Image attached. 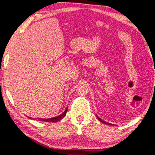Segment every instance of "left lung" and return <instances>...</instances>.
Returning a JSON list of instances; mask_svg holds the SVG:
<instances>
[{"mask_svg":"<svg viewBox=\"0 0 155 155\" xmlns=\"http://www.w3.org/2000/svg\"><path fill=\"white\" fill-rule=\"evenodd\" d=\"M97 119H98L100 121V122L104 123V124H106L110 125V126H113V125H114V124H110V123H107V122H105V121H104V120H101V119H100V118L99 117H98V116H97Z\"/></svg>","mask_w":155,"mask_h":155,"instance_id":"1","label":"left lung"}]
</instances>
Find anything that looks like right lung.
Masks as SVG:
<instances>
[{
  "label": "right lung",
  "instance_id": "1",
  "mask_svg": "<svg viewBox=\"0 0 155 155\" xmlns=\"http://www.w3.org/2000/svg\"><path fill=\"white\" fill-rule=\"evenodd\" d=\"M67 110H68V108L65 109V110L64 111L63 113H62L61 115L58 116V117H52V118H48V119H42V118H38V120L39 121H45V122H57V121L60 120H62V118L64 117L65 116V114H66V113H67Z\"/></svg>",
  "mask_w": 155,
  "mask_h": 155
}]
</instances>
